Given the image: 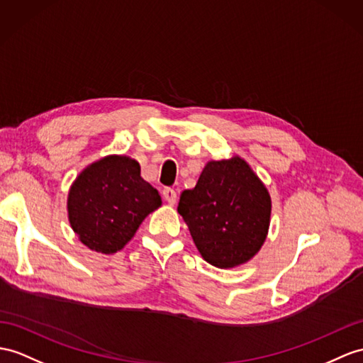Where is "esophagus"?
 Wrapping results in <instances>:
<instances>
[{"mask_svg":"<svg viewBox=\"0 0 363 363\" xmlns=\"http://www.w3.org/2000/svg\"><path fill=\"white\" fill-rule=\"evenodd\" d=\"M163 199L169 203V205H175L177 201V192L172 189V188H164L163 189Z\"/></svg>","mask_w":363,"mask_h":363,"instance_id":"esophagus-1","label":"esophagus"}]
</instances>
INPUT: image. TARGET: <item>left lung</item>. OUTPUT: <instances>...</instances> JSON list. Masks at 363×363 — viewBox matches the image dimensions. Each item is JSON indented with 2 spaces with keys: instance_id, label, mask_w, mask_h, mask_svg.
<instances>
[{
  "instance_id": "1",
  "label": "left lung",
  "mask_w": 363,
  "mask_h": 363,
  "mask_svg": "<svg viewBox=\"0 0 363 363\" xmlns=\"http://www.w3.org/2000/svg\"><path fill=\"white\" fill-rule=\"evenodd\" d=\"M179 214L201 257L217 268L251 260L267 238L271 197L240 157L209 162L194 189L183 191Z\"/></svg>"
}]
</instances>
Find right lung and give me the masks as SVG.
I'll use <instances>...</instances> for the list:
<instances>
[{
  "label": "right lung",
  "mask_w": 363,
  "mask_h": 363,
  "mask_svg": "<svg viewBox=\"0 0 363 363\" xmlns=\"http://www.w3.org/2000/svg\"><path fill=\"white\" fill-rule=\"evenodd\" d=\"M158 206V191L141 179L140 164L126 155H109L77 177L67 197L69 222L87 248L113 254Z\"/></svg>",
  "instance_id": "1"
}]
</instances>
